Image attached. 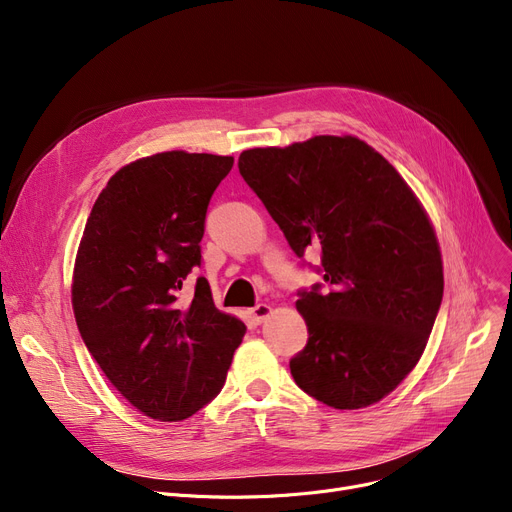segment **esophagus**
I'll return each mask as SVG.
<instances>
[{
    "label": "esophagus",
    "instance_id": "34e87169",
    "mask_svg": "<svg viewBox=\"0 0 512 512\" xmlns=\"http://www.w3.org/2000/svg\"><path fill=\"white\" fill-rule=\"evenodd\" d=\"M270 313H272V307L265 305V303H259L253 309H249V315L253 319V324H263V321L270 317Z\"/></svg>",
    "mask_w": 512,
    "mask_h": 512
}]
</instances>
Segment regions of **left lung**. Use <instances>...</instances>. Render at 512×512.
<instances>
[{"label":"left lung","mask_w":512,"mask_h":512,"mask_svg":"<svg viewBox=\"0 0 512 512\" xmlns=\"http://www.w3.org/2000/svg\"><path fill=\"white\" fill-rule=\"evenodd\" d=\"M238 170L294 255L321 257L324 284L299 290L309 340L290 359L294 382L334 409L382 400L417 365L444 292L436 232L409 184L355 137L249 149Z\"/></svg>","instance_id":"left-lung-1"}]
</instances>
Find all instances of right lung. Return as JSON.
Returning a JSON list of instances; mask_svg holds the SVG:
<instances>
[{"label": "right lung", "instance_id": "1", "mask_svg": "<svg viewBox=\"0 0 512 512\" xmlns=\"http://www.w3.org/2000/svg\"><path fill=\"white\" fill-rule=\"evenodd\" d=\"M234 159L168 151L118 170L80 240L72 307L89 353L151 419L182 421L220 394L247 328L215 309L199 276L182 299L211 195Z\"/></svg>", "mask_w": 512, "mask_h": 512}]
</instances>
